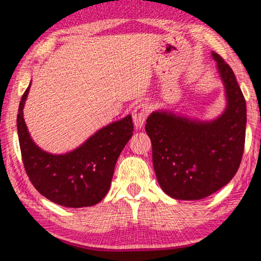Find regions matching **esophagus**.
<instances>
[{"label":"esophagus","instance_id":"obj_1","mask_svg":"<svg viewBox=\"0 0 261 261\" xmlns=\"http://www.w3.org/2000/svg\"><path fill=\"white\" fill-rule=\"evenodd\" d=\"M149 114V106L147 103H139L136 106L135 109L132 110V120H134V124L137 129L143 127L145 121Z\"/></svg>","mask_w":261,"mask_h":261}]
</instances>
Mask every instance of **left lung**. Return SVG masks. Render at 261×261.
Returning <instances> with one entry per match:
<instances>
[{"mask_svg": "<svg viewBox=\"0 0 261 261\" xmlns=\"http://www.w3.org/2000/svg\"><path fill=\"white\" fill-rule=\"evenodd\" d=\"M224 85L227 107L213 121L156 110L146 120L158 182L168 196L199 200L230 182L242 161L246 105L231 68L212 51Z\"/></svg>", "mask_w": 261, "mask_h": 261, "instance_id": "obj_1", "label": "left lung"}]
</instances>
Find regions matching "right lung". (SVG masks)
<instances>
[{"instance_id":"right-lung-1","label":"right lung","mask_w":261,"mask_h":261,"mask_svg":"<svg viewBox=\"0 0 261 261\" xmlns=\"http://www.w3.org/2000/svg\"><path fill=\"white\" fill-rule=\"evenodd\" d=\"M30 87L31 83L21 96L17 130L26 174L33 187L47 199L64 207L98 204L109 191L115 165L134 132L131 115L101 127L71 152L51 154L34 143L24 121Z\"/></svg>"}]
</instances>
